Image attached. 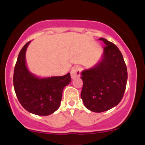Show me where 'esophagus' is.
I'll return each instance as SVG.
<instances>
[{
    "label": "esophagus",
    "instance_id": "esophagus-1",
    "mask_svg": "<svg viewBox=\"0 0 145 145\" xmlns=\"http://www.w3.org/2000/svg\"><path fill=\"white\" fill-rule=\"evenodd\" d=\"M81 68L78 66H75L72 68L71 71V76L72 78H76V77H78L80 76V74H81Z\"/></svg>",
    "mask_w": 145,
    "mask_h": 145
}]
</instances>
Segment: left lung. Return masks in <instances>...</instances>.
<instances>
[{"label": "left lung", "instance_id": "obj_1", "mask_svg": "<svg viewBox=\"0 0 145 145\" xmlns=\"http://www.w3.org/2000/svg\"><path fill=\"white\" fill-rule=\"evenodd\" d=\"M104 52L101 62L81 73V99L88 110L101 113L121 101L126 88L127 71L123 54L116 44L104 38Z\"/></svg>", "mask_w": 145, "mask_h": 145}]
</instances>
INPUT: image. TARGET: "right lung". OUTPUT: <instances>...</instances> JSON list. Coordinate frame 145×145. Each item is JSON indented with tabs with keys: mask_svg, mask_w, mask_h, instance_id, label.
<instances>
[{
	"mask_svg": "<svg viewBox=\"0 0 145 145\" xmlns=\"http://www.w3.org/2000/svg\"><path fill=\"white\" fill-rule=\"evenodd\" d=\"M29 42L18 54L14 69V89L25 110L37 116H49L59 108L63 89L71 82V76L68 73L61 76L39 78L29 73L25 64V52Z\"/></svg>",
	"mask_w": 145,
	"mask_h": 145,
	"instance_id": "1",
	"label": "right lung"
}]
</instances>
